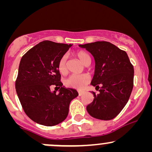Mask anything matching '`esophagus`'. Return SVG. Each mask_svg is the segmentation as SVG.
I'll return each mask as SVG.
<instances>
[{"instance_id": "esophagus-1", "label": "esophagus", "mask_w": 152, "mask_h": 152, "mask_svg": "<svg viewBox=\"0 0 152 152\" xmlns=\"http://www.w3.org/2000/svg\"><path fill=\"white\" fill-rule=\"evenodd\" d=\"M83 94H84V91H78V94H79V96L83 95Z\"/></svg>"}]
</instances>
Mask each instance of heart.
I'll return each mask as SVG.
<instances>
[{
    "instance_id": "heart-1",
    "label": "heart",
    "mask_w": 152,
    "mask_h": 152,
    "mask_svg": "<svg viewBox=\"0 0 152 152\" xmlns=\"http://www.w3.org/2000/svg\"><path fill=\"white\" fill-rule=\"evenodd\" d=\"M76 56L78 57L82 64L84 65L91 61L90 56L84 50H78L76 52ZM58 71L62 74H65L67 72V66H66V56H64L59 60L58 64ZM90 76L88 74H73L65 81V84L68 87L81 90L89 83Z\"/></svg>"
}]
</instances>
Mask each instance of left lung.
Here are the masks:
<instances>
[{"mask_svg": "<svg viewBox=\"0 0 152 152\" xmlns=\"http://www.w3.org/2000/svg\"><path fill=\"white\" fill-rule=\"evenodd\" d=\"M93 56L95 71L91 84L99 94L86 106L88 113L97 119H113L128 102L134 85V67L125 51L107 41L79 45ZM100 87H99V86Z\"/></svg>", "mask_w": 152, "mask_h": 152, "instance_id": "left-lung-1", "label": "left lung"}]
</instances>
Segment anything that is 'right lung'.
Listing matches in <instances>:
<instances>
[{
	"mask_svg": "<svg viewBox=\"0 0 152 152\" xmlns=\"http://www.w3.org/2000/svg\"><path fill=\"white\" fill-rule=\"evenodd\" d=\"M73 44L43 41L31 48L20 59L15 89L24 111L31 120L46 126L64 121L69 104L78 96L77 91L60 81V58ZM52 85L60 88L51 92Z\"/></svg>",
	"mask_w": 152,
	"mask_h": 152,
	"instance_id": "add662e5",
	"label": "right lung"
}]
</instances>
